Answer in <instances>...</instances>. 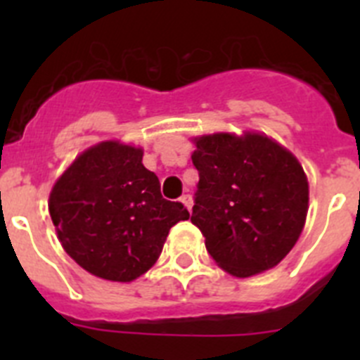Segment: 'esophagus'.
Instances as JSON below:
<instances>
[{
  "label": "esophagus",
  "instance_id": "esophagus-1",
  "mask_svg": "<svg viewBox=\"0 0 360 360\" xmlns=\"http://www.w3.org/2000/svg\"><path fill=\"white\" fill-rule=\"evenodd\" d=\"M180 202L184 203L187 207V211H191V207H193V198H191V195H184L182 198H180Z\"/></svg>",
  "mask_w": 360,
  "mask_h": 360
}]
</instances>
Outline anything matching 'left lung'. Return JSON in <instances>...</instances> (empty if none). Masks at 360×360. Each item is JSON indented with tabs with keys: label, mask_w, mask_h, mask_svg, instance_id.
Masks as SVG:
<instances>
[{
	"label": "left lung",
	"mask_w": 360,
	"mask_h": 360,
	"mask_svg": "<svg viewBox=\"0 0 360 360\" xmlns=\"http://www.w3.org/2000/svg\"><path fill=\"white\" fill-rule=\"evenodd\" d=\"M200 182L191 221L218 266L249 278L278 265L303 232L308 180L297 158L266 135L195 139Z\"/></svg>",
	"instance_id": "obj_1"
}]
</instances>
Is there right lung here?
I'll use <instances>...</instances> for the list:
<instances>
[{
  "label": "right lung",
  "instance_id": "obj_1",
  "mask_svg": "<svg viewBox=\"0 0 360 360\" xmlns=\"http://www.w3.org/2000/svg\"><path fill=\"white\" fill-rule=\"evenodd\" d=\"M142 149L106 141L81 153L52 187L49 211L63 249L97 278L129 283L148 272L169 229L189 211L162 198Z\"/></svg>",
  "mask_w": 360,
  "mask_h": 360
}]
</instances>
